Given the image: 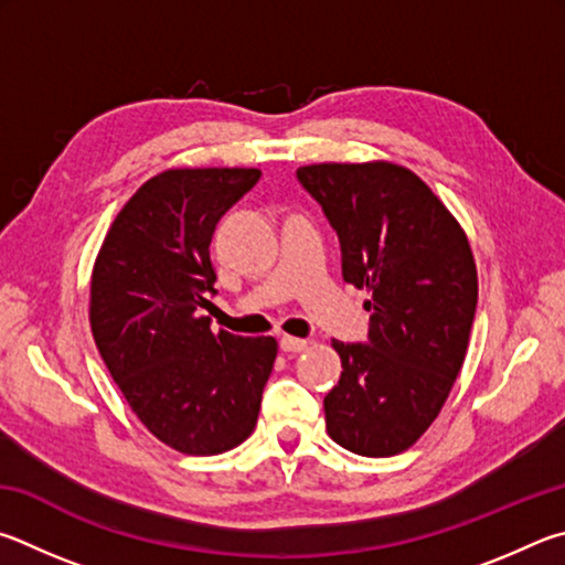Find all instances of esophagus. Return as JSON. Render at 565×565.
Segmentation results:
<instances>
[{"label": "esophagus", "instance_id": "obj_1", "mask_svg": "<svg viewBox=\"0 0 565 565\" xmlns=\"http://www.w3.org/2000/svg\"><path fill=\"white\" fill-rule=\"evenodd\" d=\"M280 350L288 352V354H298L308 350V340H300V338H290V334H285L280 338Z\"/></svg>", "mask_w": 565, "mask_h": 565}]
</instances>
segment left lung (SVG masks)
<instances>
[{
	"label": "left lung",
	"instance_id": "1",
	"mask_svg": "<svg viewBox=\"0 0 565 565\" xmlns=\"http://www.w3.org/2000/svg\"><path fill=\"white\" fill-rule=\"evenodd\" d=\"M298 181L338 231L342 277L372 292L367 344L332 340L342 377L324 397L328 434L360 457H394L439 417L467 358L479 298L467 233L397 163H315Z\"/></svg>",
	"mask_w": 565,
	"mask_h": 565
}]
</instances>
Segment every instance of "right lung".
<instances>
[{
	"mask_svg": "<svg viewBox=\"0 0 565 565\" xmlns=\"http://www.w3.org/2000/svg\"><path fill=\"white\" fill-rule=\"evenodd\" d=\"M257 168H168L108 227L92 273L88 322L108 372L168 447L213 457L250 437L275 338L211 330V237Z\"/></svg>",
	"mask_w": 565,
	"mask_h": 565,
	"instance_id": "obj_1",
	"label": "right lung"
}]
</instances>
